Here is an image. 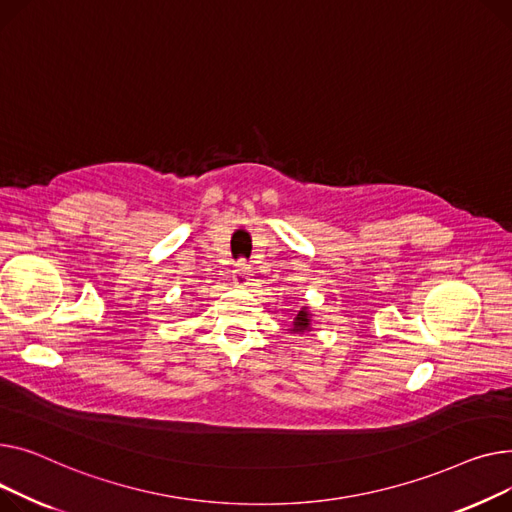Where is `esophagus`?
<instances>
[{
    "label": "esophagus",
    "instance_id": "1",
    "mask_svg": "<svg viewBox=\"0 0 512 512\" xmlns=\"http://www.w3.org/2000/svg\"><path fill=\"white\" fill-rule=\"evenodd\" d=\"M250 281H252L250 264L246 260H239L235 270H233V283L239 285V287H246V285H250Z\"/></svg>",
    "mask_w": 512,
    "mask_h": 512
}]
</instances>
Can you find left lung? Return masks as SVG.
I'll use <instances>...</instances> for the list:
<instances>
[{
	"label": "left lung",
	"mask_w": 512,
	"mask_h": 512,
	"mask_svg": "<svg viewBox=\"0 0 512 512\" xmlns=\"http://www.w3.org/2000/svg\"><path fill=\"white\" fill-rule=\"evenodd\" d=\"M310 326V314L306 312V308H302V312H299L293 320V330L295 333H304V330H308Z\"/></svg>",
	"instance_id": "left-lung-1"
}]
</instances>
